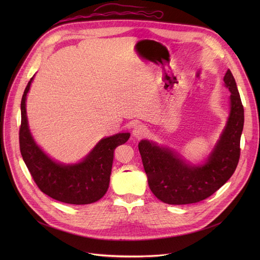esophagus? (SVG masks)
<instances>
[{"instance_id":"obj_1","label":"esophagus","mask_w":260,"mask_h":260,"mask_svg":"<svg viewBox=\"0 0 260 260\" xmlns=\"http://www.w3.org/2000/svg\"><path fill=\"white\" fill-rule=\"evenodd\" d=\"M147 134H148V129L143 124H138L133 129V136L137 139H141V138L145 137Z\"/></svg>"}]
</instances>
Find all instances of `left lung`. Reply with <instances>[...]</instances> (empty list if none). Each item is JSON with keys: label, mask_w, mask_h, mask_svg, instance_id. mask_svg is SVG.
I'll return each mask as SVG.
<instances>
[{"label": "left lung", "mask_w": 260, "mask_h": 260, "mask_svg": "<svg viewBox=\"0 0 260 260\" xmlns=\"http://www.w3.org/2000/svg\"><path fill=\"white\" fill-rule=\"evenodd\" d=\"M231 91V113L220 140L207 161L192 166L179 154L155 143L142 140L139 151L153 194L169 205H187L206 200L235 173L240 159L244 107L231 70L223 78Z\"/></svg>", "instance_id": "left-lung-1"}]
</instances>
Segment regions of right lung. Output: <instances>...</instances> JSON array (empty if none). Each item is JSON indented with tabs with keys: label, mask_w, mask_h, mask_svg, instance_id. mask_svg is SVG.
<instances>
[{
	"label": "right lung",
	"mask_w": 260,
	"mask_h": 260,
	"mask_svg": "<svg viewBox=\"0 0 260 260\" xmlns=\"http://www.w3.org/2000/svg\"><path fill=\"white\" fill-rule=\"evenodd\" d=\"M32 78L21 99V124L19 147L35 183L53 200L71 205H87L102 199L108 190L115 148L124 144L129 133H119L101 140L90 153L75 165H62L52 160L34 141L28 129L25 100Z\"/></svg>",
	"instance_id": "right-lung-1"
}]
</instances>
